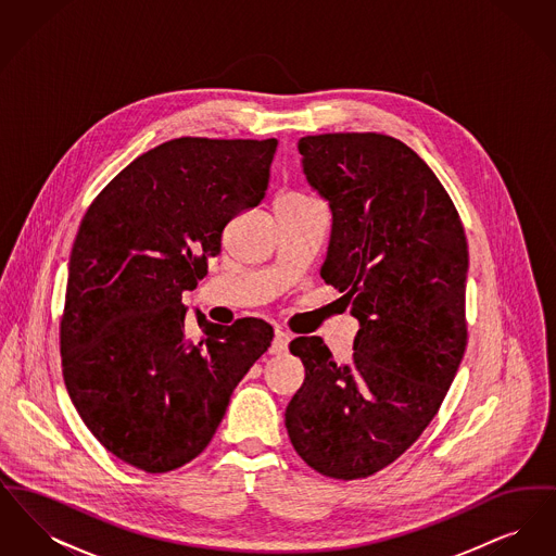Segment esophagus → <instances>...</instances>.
Returning <instances> with one entry per match:
<instances>
[{
	"label": "esophagus",
	"instance_id": "esophagus-1",
	"mask_svg": "<svg viewBox=\"0 0 556 556\" xmlns=\"http://www.w3.org/2000/svg\"><path fill=\"white\" fill-rule=\"evenodd\" d=\"M290 340V333L277 329V331H275V338H273V344H270V354H283V352H288Z\"/></svg>",
	"mask_w": 556,
	"mask_h": 556
}]
</instances>
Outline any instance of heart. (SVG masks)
Masks as SVG:
<instances>
[{"label": "heart", "mask_w": 556, "mask_h": 556, "mask_svg": "<svg viewBox=\"0 0 556 556\" xmlns=\"http://www.w3.org/2000/svg\"><path fill=\"white\" fill-rule=\"evenodd\" d=\"M286 198H288V200H306V198L300 195V193H286V195H281L279 200H286Z\"/></svg>", "instance_id": "heart-1"}]
</instances>
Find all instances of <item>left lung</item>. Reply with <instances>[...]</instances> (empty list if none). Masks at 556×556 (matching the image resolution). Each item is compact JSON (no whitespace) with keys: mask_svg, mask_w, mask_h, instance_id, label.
Segmentation results:
<instances>
[{"mask_svg":"<svg viewBox=\"0 0 556 556\" xmlns=\"http://www.w3.org/2000/svg\"><path fill=\"white\" fill-rule=\"evenodd\" d=\"M298 150L331 211L320 277L361 329L348 363L320 338L291 342L306 377L286 427L320 476L361 479L417 442L463 361L467 238L433 170L394 137L308 135Z\"/></svg>","mask_w":556,"mask_h":556,"instance_id":"obj_1","label":"left lung"}]
</instances>
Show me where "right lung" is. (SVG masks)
<instances>
[{
  "label": "right lung",
  "mask_w": 556,
  "mask_h": 556,
  "mask_svg": "<svg viewBox=\"0 0 556 556\" xmlns=\"http://www.w3.org/2000/svg\"><path fill=\"white\" fill-rule=\"evenodd\" d=\"M277 139L179 137L132 160L80 220L60 323L62 375L98 442L146 473L193 460L273 327L195 315L181 293L220 254L227 223L265 198Z\"/></svg>",
  "instance_id": "obj_1"
}]
</instances>
